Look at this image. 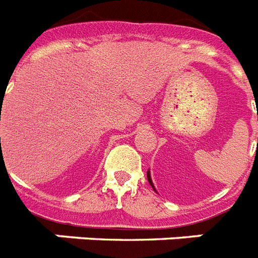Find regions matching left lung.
<instances>
[{"mask_svg":"<svg viewBox=\"0 0 258 258\" xmlns=\"http://www.w3.org/2000/svg\"><path fill=\"white\" fill-rule=\"evenodd\" d=\"M146 176H148V181H149V184L152 185V187H153V189H154V191H157V190H156V187H154V185H153L152 177H150V170H148V173H146Z\"/></svg>","mask_w":258,"mask_h":258,"instance_id":"1","label":"left lung"}]
</instances>
